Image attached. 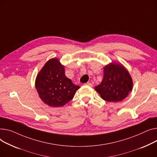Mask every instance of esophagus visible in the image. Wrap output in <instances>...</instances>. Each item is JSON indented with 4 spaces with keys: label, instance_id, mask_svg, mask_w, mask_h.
Here are the masks:
<instances>
[{
    "label": "esophagus",
    "instance_id": "34e87169",
    "mask_svg": "<svg viewBox=\"0 0 157 157\" xmlns=\"http://www.w3.org/2000/svg\"><path fill=\"white\" fill-rule=\"evenodd\" d=\"M85 85H86V86H89V87H93V84H91V83H90V82H87V83H86Z\"/></svg>",
    "mask_w": 157,
    "mask_h": 157
}]
</instances>
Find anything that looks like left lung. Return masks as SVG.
I'll return each mask as SVG.
<instances>
[{
	"label": "left lung",
	"mask_w": 157,
	"mask_h": 157,
	"mask_svg": "<svg viewBox=\"0 0 157 157\" xmlns=\"http://www.w3.org/2000/svg\"><path fill=\"white\" fill-rule=\"evenodd\" d=\"M129 73L121 64L112 63L104 67L103 79L95 87L101 98L108 102H118L125 99L132 89Z\"/></svg>",
	"instance_id": "8db88e82"
}]
</instances>
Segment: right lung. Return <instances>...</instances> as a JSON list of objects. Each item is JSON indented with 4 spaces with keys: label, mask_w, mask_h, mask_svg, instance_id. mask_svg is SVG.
Masks as SVG:
<instances>
[{
    "label": "right lung",
    "mask_w": 157,
    "mask_h": 157,
    "mask_svg": "<svg viewBox=\"0 0 157 157\" xmlns=\"http://www.w3.org/2000/svg\"><path fill=\"white\" fill-rule=\"evenodd\" d=\"M35 88L43 102L51 107H61L73 99L80 86L73 84L64 73L57 58L46 63L35 80Z\"/></svg>",
    "instance_id": "obj_1"
}]
</instances>
